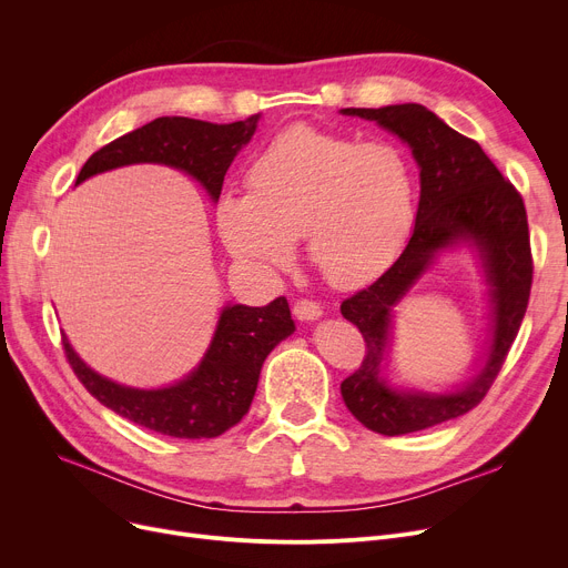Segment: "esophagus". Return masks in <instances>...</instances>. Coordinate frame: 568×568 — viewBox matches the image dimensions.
I'll list each match as a JSON object with an SVG mask.
<instances>
[{"instance_id":"34e87169","label":"esophagus","mask_w":568,"mask_h":568,"mask_svg":"<svg viewBox=\"0 0 568 568\" xmlns=\"http://www.w3.org/2000/svg\"><path fill=\"white\" fill-rule=\"evenodd\" d=\"M292 313L296 320L308 322V320H317L322 315V306L313 300H296L292 306Z\"/></svg>"}]
</instances>
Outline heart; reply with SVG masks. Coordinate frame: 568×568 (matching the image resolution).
<instances>
[{"label": "heart", "mask_w": 568, "mask_h": 568, "mask_svg": "<svg viewBox=\"0 0 568 568\" xmlns=\"http://www.w3.org/2000/svg\"><path fill=\"white\" fill-rule=\"evenodd\" d=\"M246 191L216 202L225 248L260 272H276L304 236L311 266L334 287L384 274L416 219V174L400 144L313 126L268 142L246 170Z\"/></svg>", "instance_id": "heart-1"}]
</instances>
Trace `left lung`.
Returning <instances> with one entry per match:
<instances>
[{
  "mask_svg": "<svg viewBox=\"0 0 568 568\" xmlns=\"http://www.w3.org/2000/svg\"><path fill=\"white\" fill-rule=\"evenodd\" d=\"M349 116L377 122L412 146L419 163L422 197L412 239L400 257L366 290L341 304L345 320L366 341L362 366L343 379L347 409L368 430L407 435L424 430L479 405L504 366L531 290V248L523 195L504 179L479 142L460 135L419 103L345 108ZM458 241L480 248L494 296V343L485 371L465 390L442 397L394 393L378 377L390 308L427 267L432 257Z\"/></svg>",
  "mask_w": 568,
  "mask_h": 568,
  "instance_id": "left-lung-1",
  "label": "left lung"
}]
</instances>
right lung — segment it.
<instances>
[{
  "instance_id": "right-lung-1",
  "label": "right lung",
  "mask_w": 568,
  "mask_h": 568,
  "mask_svg": "<svg viewBox=\"0 0 568 568\" xmlns=\"http://www.w3.org/2000/svg\"><path fill=\"white\" fill-rule=\"evenodd\" d=\"M257 119L260 114H251L244 122L212 124L189 116H159L101 146L87 159L75 184L112 168L163 163L195 176L212 200H219L225 172L239 149L253 138ZM292 332L285 296L262 308L225 306L202 364L186 379L156 392L131 389L101 377L80 362L67 338L62 343L84 389L119 416L161 435L209 439L244 419L266 354Z\"/></svg>"
}]
</instances>
